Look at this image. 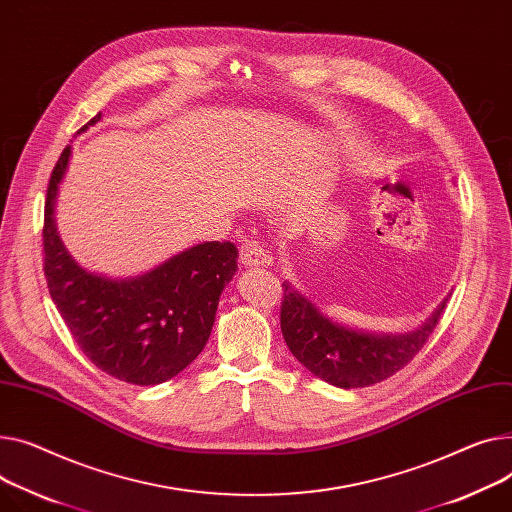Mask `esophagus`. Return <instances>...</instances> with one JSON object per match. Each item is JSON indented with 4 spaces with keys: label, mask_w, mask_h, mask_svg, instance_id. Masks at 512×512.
I'll list each match as a JSON object with an SVG mask.
<instances>
[{
    "label": "esophagus",
    "mask_w": 512,
    "mask_h": 512,
    "mask_svg": "<svg viewBox=\"0 0 512 512\" xmlns=\"http://www.w3.org/2000/svg\"><path fill=\"white\" fill-rule=\"evenodd\" d=\"M269 255L267 251L257 243V241H245L241 245V263L245 267H263L269 265Z\"/></svg>",
    "instance_id": "34e87169"
}]
</instances>
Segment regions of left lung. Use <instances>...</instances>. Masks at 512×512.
Instances as JSON below:
<instances>
[{
  "mask_svg": "<svg viewBox=\"0 0 512 512\" xmlns=\"http://www.w3.org/2000/svg\"><path fill=\"white\" fill-rule=\"evenodd\" d=\"M282 292L280 325L286 346L315 377L342 389L377 385L410 364L436 329L449 300H442L434 315L412 333L372 335L329 321L286 282Z\"/></svg>",
  "mask_w": 512,
  "mask_h": 512,
  "instance_id": "left-lung-1",
  "label": "left lung"
}]
</instances>
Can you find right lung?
<instances>
[{
    "mask_svg": "<svg viewBox=\"0 0 512 512\" xmlns=\"http://www.w3.org/2000/svg\"><path fill=\"white\" fill-rule=\"evenodd\" d=\"M100 119L92 117L80 131ZM72 146L61 152L47 187L43 269L49 294L84 356L131 385L173 379L206 348L224 286L236 271L232 243H203L142 278L90 274L65 251L55 228V197Z\"/></svg>",
    "mask_w": 512,
    "mask_h": 512,
    "instance_id": "1",
    "label": "right lung"
}]
</instances>
